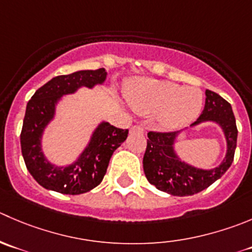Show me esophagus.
I'll use <instances>...</instances> for the list:
<instances>
[{"label":"esophagus","instance_id":"obj_1","mask_svg":"<svg viewBox=\"0 0 252 252\" xmlns=\"http://www.w3.org/2000/svg\"><path fill=\"white\" fill-rule=\"evenodd\" d=\"M130 133L131 134H134V133L143 134L144 133V128H143V126H131Z\"/></svg>","mask_w":252,"mask_h":252}]
</instances>
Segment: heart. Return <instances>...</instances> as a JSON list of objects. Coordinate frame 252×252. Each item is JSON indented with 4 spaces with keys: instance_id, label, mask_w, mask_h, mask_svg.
<instances>
[{
    "instance_id": "b5f03b06",
    "label": "heart",
    "mask_w": 252,
    "mask_h": 252,
    "mask_svg": "<svg viewBox=\"0 0 252 252\" xmlns=\"http://www.w3.org/2000/svg\"><path fill=\"white\" fill-rule=\"evenodd\" d=\"M126 98L138 113H158V124L167 130L188 126L203 107V92L198 87H182L153 79H139L129 84Z\"/></svg>"
}]
</instances>
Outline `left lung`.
<instances>
[{
  "label": "left lung",
  "instance_id": "left-lung-1",
  "mask_svg": "<svg viewBox=\"0 0 252 252\" xmlns=\"http://www.w3.org/2000/svg\"><path fill=\"white\" fill-rule=\"evenodd\" d=\"M212 122L219 126L226 140V154L220 165L214 168H199L183 161L176 153L175 144L181 131H149L148 145L143 158L146 178L160 191L171 196H192L203 191L228 171L234 160L238 139L235 117L229 102L213 91H206V106L191 128Z\"/></svg>",
  "mask_w": 252,
  "mask_h": 252
}]
</instances>
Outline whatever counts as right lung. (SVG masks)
Segmentation results:
<instances>
[{
  "label": "right lung",
  "instance_id": "add662e5",
  "mask_svg": "<svg viewBox=\"0 0 252 252\" xmlns=\"http://www.w3.org/2000/svg\"><path fill=\"white\" fill-rule=\"evenodd\" d=\"M107 71L80 70L51 79L38 89L27 103L21 133V148L27 170L41 187L63 194H81L99 185L107 172L114 150L126 141L128 129H119L101 122L79 158L66 166H56L43 153V134L55 118L56 106L63 96L81 87L94 89L103 85Z\"/></svg>",
  "mask_w": 252,
  "mask_h": 252
}]
</instances>
